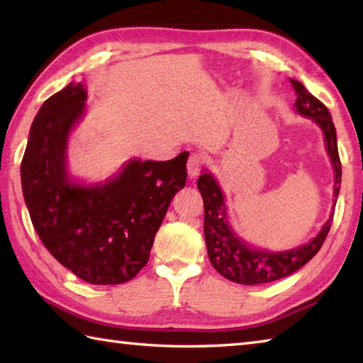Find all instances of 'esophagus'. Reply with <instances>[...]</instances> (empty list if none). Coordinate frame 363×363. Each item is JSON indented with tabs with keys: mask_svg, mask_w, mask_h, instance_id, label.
Segmentation results:
<instances>
[{
	"mask_svg": "<svg viewBox=\"0 0 363 363\" xmlns=\"http://www.w3.org/2000/svg\"><path fill=\"white\" fill-rule=\"evenodd\" d=\"M203 157L201 154H192L189 157V162H187V173H189V177L190 179H195L196 176L200 174L201 171V167H203Z\"/></svg>",
	"mask_w": 363,
	"mask_h": 363,
	"instance_id": "esophagus-1",
	"label": "esophagus"
}]
</instances>
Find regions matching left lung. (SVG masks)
Wrapping results in <instances>:
<instances>
[{
  "label": "left lung",
  "instance_id": "1",
  "mask_svg": "<svg viewBox=\"0 0 363 363\" xmlns=\"http://www.w3.org/2000/svg\"><path fill=\"white\" fill-rule=\"evenodd\" d=\"M294 90L296 91L295 109L296 113L313 118L324 131L325 147L330 155L335 171V189L333 204H337L341 184V162L338 155L337 130L324 103L313 96L305 89V85L291 79ZM204 204V240H206L209 262L223 278L245 286H257L273 282L295 273L303 265L313 259L324 245L328 232L332 227L333 211L330 219L320 228L318 236L305 246L295 247L284 252H268L249 246L246 241L235 235L227 219L225 199L219 184L211 173H204L196 181Z\"/></svg>",
  "mask_w": 363,
  "mask_h": 363
}]
</instances>
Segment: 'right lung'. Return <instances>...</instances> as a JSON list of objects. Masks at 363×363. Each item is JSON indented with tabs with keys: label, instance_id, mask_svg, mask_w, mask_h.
<instances>
[{
	"label": "right lung",
	"instance_id": "right-lung-1",
	"mask_svg": "<svg viewBox=\"0 0 363 363\" xmlns=\"http://www.w3.org/2000/svg\"><path fill=\"white\" fill-rule=\"evenodd\" d=\"M85 98L84 85L69 82L38 111L21 164L23 199L38 236L63 267L90 284H122L147 263L169 203L186 186L189 152L130 160L96 186L74 182L67 147Z\"/></svg>",
	"mask_w": 363,
	"mask_h": 363
}]
</instances>
